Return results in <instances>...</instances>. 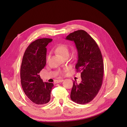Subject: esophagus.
Instances as JSON below:
<instances>
[{
	"label": "esophagus",
	"mask_w": 127,
	"mask_h": 127,
	"mask_svg": "<svg viewBox=\"0 0 127 127\" xmlns=\"http://www.w3.org/2000/svg\"><path fill=\"white\" fill-rule=\"evenodd\" d=\"M62 81H63V79H59L56 80V83H59V82H62Z\"/></svg>",
	"instance_id": "obj_1"
}]
</instances>
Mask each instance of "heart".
<instances>
[{
  "mask_svg": "<svg viewBox=\"0 0 127 127\" xmlns=\"http://www.w3.org/2000/svg\"><path fill=\"white\" fill-rule=\"evenodd\" d=\"M55 50L56 52L60 54L61 56H62L64 57H68L69 55V48L68 46L66 44H60L58 45L55 48ZM50 58V55H48L47 57V60L48 61ZM70 69V67H66V68H64L63 70H61V74H65L67 73Z\"/></svg>",
  "mask_w": 127,
  "mask_h": 127,
  "instance_id": "1",
  "label": "heart"
}]
</instances>
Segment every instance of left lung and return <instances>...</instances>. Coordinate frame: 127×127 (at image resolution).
<instances>
[{
    "label": "left lung",
    "instance_id": "1",
    "mask_svg": "<svg viewBox=\"0 0 127 127\" xmlns=\"http://www.w3.org/2000/svg\"><path fill=\"white\" fill-rule=\"evenodd\" d=\"M66 39L74 41L78 52L75 65L77 72H81L82 81H74L70 98L79 104L90 102L100 89L104 76V63L101 51L95 40L83 30L74 32Z\"/></svg>",
    "mask_w": 127,
    "mask_h": 127
}]
</instances>
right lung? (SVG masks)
Listing matches in <instances>:
<instances>
[{"mask_svg": "<svg viewBox=\"0 0 127 127\" xmlns=\"http://www.w3.org/2000/svg\"><path fill=\"white\" fill-rule=\"evenodd\" d=\"M52 39H39L25 51L20 70L21 85L26 95L34 103L45 104L51 99L52 83L44 82L39 73L46 63V47Z\"/></svg>", "mask_w": 127, "mask_h": 127, "instance_id": "right-lung-1", "label": "right lung"}]
</instances>
